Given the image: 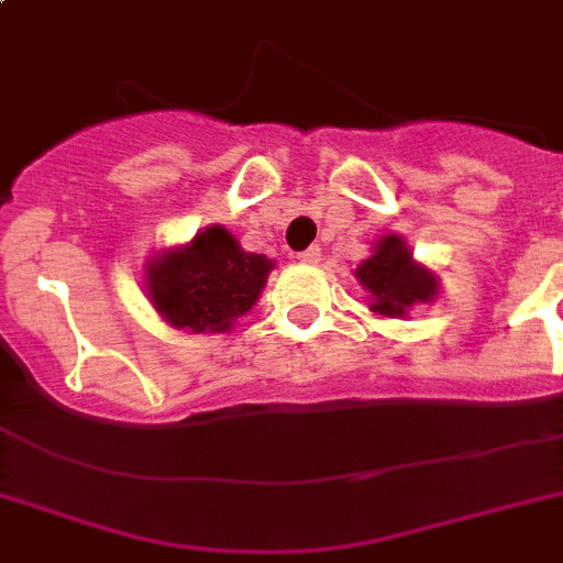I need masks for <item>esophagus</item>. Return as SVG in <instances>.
Returning a JSON list of instances; mask_svg holds the SVG:
<instances>
[{
  "mask_svg": "<svg viewBox=\"0 0 563 563\" xmlns=\"http://www.w3.org/2000/svg\"><path fill=\"white\" fill-rule=\"evenodd\" d=\"M298 260L300 263H307V265H316V263H321V247H307V251H300L298 254Z\"/></svg>",
  "mask_w": 563,
  "mask_h": 563,
  "instance_id": "esophagus-1",
  "label": "esophagus"
}]
</instances>
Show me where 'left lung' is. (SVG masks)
I'll return each mask as SVG.
<instances>
[{
    "instance_id": "1",
    "label": "left lung",
    "mask_w": 563,
    "mask_h": 563,
    "mask_svg": "<svg viewBox=\"0 0 563 563\" xmlns=\"http://www.w3.org/2000/svg\"><path fill=\"white\" fill-rule=\"evenodd\" d=\"M353 277L368 291V309L379 318H406L420 303H432L441 291L438 274L411 256L400 233H385L374 242L368 260Z\"/></svg>"
}]
</instances>
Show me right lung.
<instances>
[{"instance_id": "right-lung-1", "label": "right lung", "mask_w": 563, "mask_h": 563, "mask_svg": "<svg viewBox=\"0 0 563 563\" xmlns=\"http://www.w3.org/2000/svg\"><path fill=\"white\" fill-rule=\"evenodd\" d=\"M274 260L251 254L224 224L145 260L143 286L154 312L175 330L230 333L265 289Z\"/></svg>"}]
</instances>
